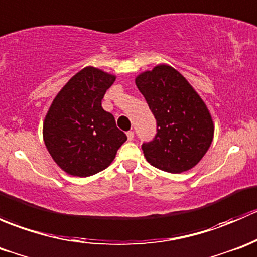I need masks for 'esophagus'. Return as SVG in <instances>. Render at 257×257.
Returning <instances> with one entry per match:
<instances>
[{"label":"esophagus","instance_id":"esophagus-1","mask_svg":"<svg viewBox=\"0 0 257 257\" xmlns=\"http://www.w3.org/2000/svg\"><path fill=\"white\" fill-rule=\"evenodd\" d=\"M126 137H128V141H133V138H134V132H132V131L126 132Z\"/></svg>","mask_w":257,"mask_h":257}]
</instances>
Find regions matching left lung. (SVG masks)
Here are the masks:
<instances>
[{"label":"left lung","instance_id":"obj_1","mask_svg":"<svg viewBox=\"0 0 257 257\" xmlns=\"http://www.w3.org/2000/svg\"><path fill=\"white\" fill-rule=\"evenodd\" d=\"M136 84L157 119V136L142 145L145 159L173 174L190 170L203 159L214 138V121L204 100L168 64L138 74Z\"/></svg>","mask_w":257,"mask_h":257}]
</instances>
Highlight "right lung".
<instances>
[{"mask_svg":"<svg viewBox=\"0 0 257 257\" xmlns=\"http://www.w3.org/2000/svg\"><path fill=\"white\" fill-rule=\"evenodd\" d=\"M114 80V74L85 67L52 102L43 121V141L52 159L67 174L85 178L102 172L126 141L114 116L102 108Z\"/></svg>","mask_w":257,"mask_h":257,"instance_id":"obj_1","label":"right lung"}]
</instances>
